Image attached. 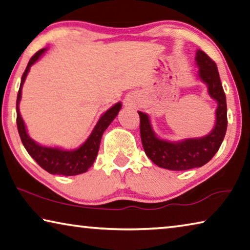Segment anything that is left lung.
Segmentation results:
<instances>
[{
  "label": "left lung",
  "mask_w": 250,
  "mask_h": 250,
  "mask_svg": "<svg viewBox=\"0 0 250 250\" xmlns=\"http://www.w3.org/2000/svg\"><path fill=\"white\" fill-rule=\"evenodd\" d=\"M199 77L208 85V92L218 104L216 125L212 131L203 138H192L178 142L159 139L150 124L149 117L138 111L140 117V136L145 152L158 167L169 170H188L203 167L219 150L227 131V104L217 65L204 51L196 55Z\"/></svg>",
  "instance_id": "1"
}]
</instances>
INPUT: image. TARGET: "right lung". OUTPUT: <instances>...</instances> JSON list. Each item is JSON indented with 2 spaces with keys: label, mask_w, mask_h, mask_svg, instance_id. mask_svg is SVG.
Masks as SVG:
<instances>
[{
  "label": "right lung",
  "mask_w": 250,
  "mask_h": 250,
  "mask_svg": "<svg viewBox=\"0 0 250 250\" xmlns=\"http://www.w3.org/2000/svg\"><path fill=\"white\" fill-rule=\"evenodd\" d=\"M45 49H41L38 51L32 58L30 59L27 66L22 75L21 84L18 92L17 98V125L18 131L21 138V141L26 151L33 159L37 161V164L40 167L43 168L51 175H62V176H75L80 175L85 171L93 165L96 160L97 154L99 151V146H100V141L102 134L108 128L109 125L113 121V119L117 117V114L121 109V104H114L112 108H110L108 111L102 114L101 118L99 119L97 125L94 126L93 131L91 132L90 137L88 138L84 144L80 148L75 150H62L59 148H50V146H43L34 142L29 134L26 132V128L24 122L22 120L21 114H20L19 104L21 100L22 93V85L25 81L27 72L33 63L37 62L40 57L44 53Z\"/></svg>",
  "instance_id": "obj_1"
}]
</instances>
